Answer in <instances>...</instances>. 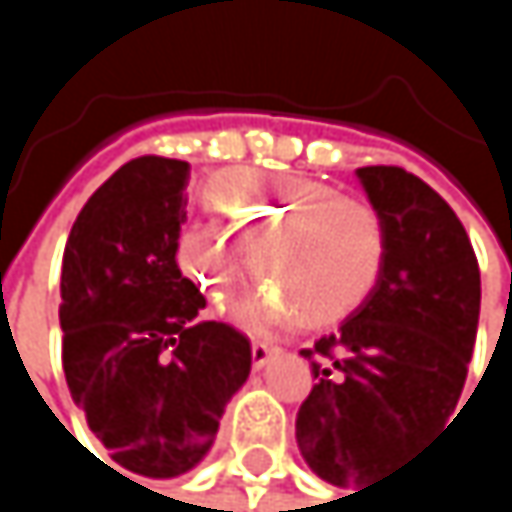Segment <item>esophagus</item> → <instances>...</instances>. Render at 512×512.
I'll return each mask as SVG.
<instances>
[{
    "instance_id": "esophagus-1",
    "label": "esophagus",
    "mask_w": 512,
    "mask_h": 512,
    "mask_svg": "<svg viewBox=\"0 0 512 512\" xmlns=\"http://www.w3.org/2000/svg\"><path fill=\"white\" fill-rule=\"evenodd\" d=\"M275 353H278V347L263 344V341H255V344H252V364H255V367H263Z\"/></svg>"
}]
</instances>
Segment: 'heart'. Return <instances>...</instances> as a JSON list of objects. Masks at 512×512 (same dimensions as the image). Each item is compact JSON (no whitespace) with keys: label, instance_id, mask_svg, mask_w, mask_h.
<instances>
[{"label":"heart","instance_id":"b5f03b06","mask_svg":"<svg viewBox=\"0 0 512 512\" xmlns=\"http://www.w3.org/2000/svg\"><path fill=\"white\" fill-rule=\"evenodd\" d=\"M207 204L222 225L198 222L177 234V269L201 296L225 308L260 269L287 299L266 290L243 311L263 326L296 311L302 326H332L376 290L388 260V222L358 195L311 177L225 171L207 186ZM291 305L287 306L286 302Z\"/></svg>","mask_w":512,"mask_h":512}]
</instances>
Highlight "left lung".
I'll list each match as a JSON object with an SVG mask.
<instances>
[{"instance_id":"1","label":"left lung","mask_w":512,"mask_h":512,"mask_svg":"<svg viewBox=\"0 0 512 512\" xmlns=\"http://www.w3.org/2000/svg\"><path fill=\"white\" fill-rule=\"evenodd\" d=\"M356 174L388 222V260L356 311L302 350L317 385L299 406L296 442L317 477L361 492L454 415L480 269L457 213L421 177L397 165Z\"/></svg>"}]
</instances>
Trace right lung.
<instances>
[{
    "mask_svg": "<svg viewBox=\"0 0 512 512\" xmlns=\"http://www.w3.org/2000/svg\"><path fill=\"white\" fill-rule=\"evenodd\" d=\"M189 162L139 156L79 210L61 257V364L73 403L112 460L177 477L210 451L252 344L198 320L201 290L180 275Z\"/></svg>",
    "mask_w": 512,
    "mask_h": 512,
    "instance_id": "obj_1",
    "label": "right lung"
}]
</instances>
